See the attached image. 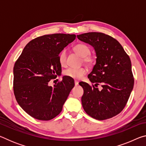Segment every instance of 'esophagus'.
<instances>
[{
    "label": "esophagus",
    "mask_w": 146,
    "mask_h": 146,
    "mask_svg": "<svg viewBox=\"0 0 146 146\" xmlns=\"http://www.w3.org/2000/svg\"><path fill=\"white\" fill-rule=\"evenodd\" d=\"M78 84V82L77 80H75V86H77Z\"/></svg>",
    "instance_id": "esophagus-1"
}]
</instances>
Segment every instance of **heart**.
Here are the masks:
<instances>
[{"label": "heart", "instance_id": "heart-1", "mask_svg": "<svg viewBox=\"0 0 146 146\" xmlns=\"http://www.w3.org/2000/svg\"><path fill=\"white\" fill-rule=\"evenodd\" d=\"M74 50L82 57L83 62L87 66H92L95 63L96 58L91 55V49L87 44L79 43L74 46ZM58 62L62 66H65L67 64V51L66 49L62 50L58 55ZM87 73V70L84 68H69L64 70V74L66 76L74 79L82 78Z\"/></svg>", "mask_w": 146, "mask_h": 146}]
</instances>
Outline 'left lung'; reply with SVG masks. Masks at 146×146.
Listing matches in <instances>:
<instances>
[{
  "label": "left lung",
  "mask_w": 146,
  "mask_h": 146,
  "mask_svg": "<svg viewBox=\"0 0 146 146\" xmlns=\"http://www.w3.org/2000/svg\"><path fill=\"white\" fill-rule=\"evenodd\" d=\"M77 38L92 46L97 57L88 75L95 84L79 83L84 90V110L97 120L115 117L125 108L134 86L129 56L115 38L105 33L90 32L79 35ZM100 83L103 87L101 91L95 88Z\"/></svg>",
  "instance_id": "left-lung-1"
}]
</instances>
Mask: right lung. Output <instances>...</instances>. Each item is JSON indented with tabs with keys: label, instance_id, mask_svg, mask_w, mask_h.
<instances>
[{
	"label": "right lung",
	"instance_id": "add662e5",
	"mask_svg": "<svg viewBox=\"0 0 146 146\" xmlns=\"http://www.w3.org/2000/svg\"><path fill=\"white\" fill-rule=\"evenodd\" d=\"M75 38V35L63 33L38 36L27 44L15 63V97L24 111L33 118L49 120L62 110L75 86L74 80L64 76L54 87L48 83L62 71L59 53Z\"/></svg>",
	"mask_w": 146,
	"mask_h": 146
}]
</instances>
